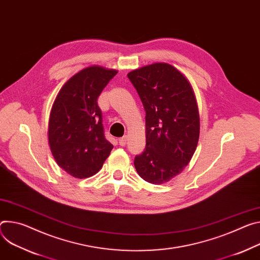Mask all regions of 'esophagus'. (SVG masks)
Masks as SVG:
<instances>
[{"label":"esophagus","instance_id":"esophagus-1","mask_svg":"<svg viewBox=\"0 0 260 260\" xmlns=\"http://www.w3.org/2000/svg\"><path fill=\"white\" fill-rule=\"evenodd\" d=\"M118 142H119V145L125 146V145H126V142H127V136H123L122 138L118 139Z\"/></svg>","mask_w":260,"mask_h":260}]
</instances>
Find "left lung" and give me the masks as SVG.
Wrapping results in <instances>:
<instances>
[{
    "mask_svg": "<svg viewBox=\"0 0 260 260\" xmlns=\"http://www.w3.org/2000/svg\"><path fill=\"white\" fill-rule=\"evenodd\" d=\"M143 104L146 146L134 165L145 181L161 184L190 162L199 140V113L187 80L167 63H154L127 75Z\"/></svg>",
    "mask_w": 260,
    "mask_h": 260,
    "instance_id": "1",
    "label": "left lung"
}]
</instances>
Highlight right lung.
<instances>
[{
    "mask_svg": "<svg viewBox=\"0 0 260 260\" xmlns=\"http://www.w3.org/2000/svg\"><path fill=\"white\" fill-rule=\"evenodd\" d=\"M117 70L90 66L62 87L52 108L49 142L59 166L76 178L98 173L113 145L105 136L98 100Z\"/></svg>",
    "mask_w": 260,
    "mask_h": 260,
    "instance_id": "obj_1",
    "label": "right lung"
}]
</instances>
